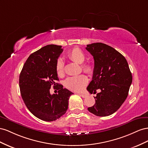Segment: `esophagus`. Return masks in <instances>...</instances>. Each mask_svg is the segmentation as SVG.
<instances>
[{"label": "esophagus", "instance_id": "34e87169", "mask_svg": "<svg viewBox=\"0 0 148 148\" xmlns=\"http://www.w3.org/2000/svg\"><path fill=\"white\" fill-rule=\"evenodd\" d=\"M80 95H81L82 97H83V98H86V97H87V95H86V94H79Z\"/></svg>", "mask_w": 148, "mask_h": 148}]
</instances>
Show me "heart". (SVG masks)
<instances>
[{
    "label": "heart",
    "mask_w": 148,
    "mask_h": 148,
    "mask_svg": "<svg viewBox=\"0 0 148 148\" xmlns=\"http://www.w3.org/2000/svg\"><path fill=\"white\" fill-rule=\"evenodd\" d=\"M67 57L69 60L77 64H81L82 71L87 74H92L94 71L93 66L90 63H82L86 60V55L83 51L79 48H74L71 49L67 54ZM56 71L59 76H62L64 74V64L61 59L58 60L56 64ZM88 82V79L86 75L81 74L76 76H73L67 78L65 81L66 87L69 89L75 91L80 92L84 89Z\"/></svg>",
    "instance_id": "heart-1"
}]
</instances>
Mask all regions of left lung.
<instances>
[{"instance_id": "8db88e82", "label": "left lung", "mask_w": 148, "mask_h": 148, "mask_svg": "<svg viewBox=\"0 0 148 148\" xmlns=\"http://www.w3.org/2000/svg\"><path fill=\"white\" fill-rule=\"evenodd\" d=\"M86 49L94 57L92 81L87 87L95 97V103L88 110L99 116L112 115L120 108L128 95L132 74L125 58L106 44L87 45Z\"/></svg>"}]
</instances>
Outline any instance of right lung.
I'll list each match as a JSON object with an SVG mask.
<instances>
[{"label":"right lung","mask_w":148,"mask_h":148,"mask_svg":"<svg viewBox=\"0 0 148 148\" xmlns=\"http://www.w3.org/2000/svg\"><path fill=\"white\" fill-rule=\"evenodd\" d=\"M61 46L49 45L28 58L19 76L21 95L28 109L38 119L53 121L60 119L68 108L69 99L73 94L59 81L56 64L63 49ZM52 85L58 90L51 95Z\"/></svg>","instance_id":"1"}]
</instances>
